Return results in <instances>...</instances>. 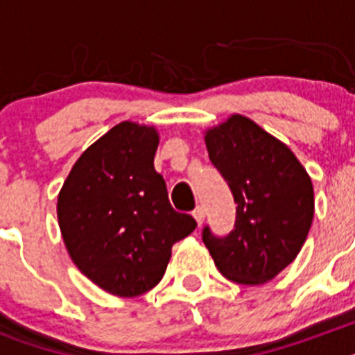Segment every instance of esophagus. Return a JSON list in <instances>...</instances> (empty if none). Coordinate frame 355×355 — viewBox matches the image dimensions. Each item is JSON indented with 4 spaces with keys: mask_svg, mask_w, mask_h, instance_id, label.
Instances as JSON below:
<instances>
[{
    "mask_svg": "<svg viewBox=\"0 0 355 355\" xmlns=\"http://www.w3.org/2000/svg\"><path fill=\"white\" fill-rule=\"evenodd\" d=\"M192 216L196 218L197 224L200 225V224H202V220H205V208H202V206H197V208L193 209Z\"/></svg>",
    "mask_w": 355,
    "mask_h": 355,
    "instance_id": "1",
    "label": "esophagus"
}]
</instances>
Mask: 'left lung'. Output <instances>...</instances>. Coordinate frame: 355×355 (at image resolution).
Wrapping results in <instances>:
<instances>
[{"label":"left lung","instance_id":"obj_1","mask_svg":"<svg viewBox=\"0 0 355 355\" xmlns=\"http://www.w3.org/2000/svg\"><path fill=\"white\" fill-rule=\"evenodd\" d=\"M211 163L227 181L236 222L227 236L205 227L216 268L238 284L258 286L283 272L302 249L313 215V183L290 147L245 115L205 131Z\"/></svg>","mask_w":355,"mask_h":355}]
</instances>
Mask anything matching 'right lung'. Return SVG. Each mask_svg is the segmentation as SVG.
<instances>
[{
  "mask_svg": "<svg viewBox=\"0 0 355 355\" xmlns=\"http://www.w3.org/2000/svg\"><path fill=\"white\" fill-rule=\"evenodd\" d=\"M155 126L124 121L83 150L58 193L65 249L83 275L117 297L162 281L172 245L197 227L168 202L155 171Z\"/></svg>",
  "mask_w": 355,
  "mask_h": 355,
  "instance_id": "add662e5",
  "label": "right lung"
}]
</instances>
